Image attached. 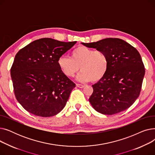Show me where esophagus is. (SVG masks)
<instances>
[{
	"mask_svg": "<svg viewBox=\"0 0 155 155\" xmlns=\"http://www.w3.org/2000/svg\"><path fill=\"white\" fill-rule=\"evenodd\" d=\"M76 86H77V87L81 88L84 87V85H82V84H76Z\"/></svg>",
	"mask_w": 155,
	"mask_h": 155,
	"instance_id": "obj_1",
	"label": "esophagus"
}]
</instances>
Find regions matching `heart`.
Segmentation results:
<instances>
[{
  "mask_svg": "<svg viewBox=\"0 0 155 155\" xmlns=\"http://www.w3.org/2000/svg\"><path fill=\"white\" fill-rule=\"evenodd\" d=\"M108 56L103 51L80 46L73 50L70 57L61 56L58 60V65L63 74L73 77L79 71L77 77L80 82H98L104 78L109 68Z\"/></svg>",
  "mask_w": 155,
  "mask_h": 155,
  "instance_id": "1",
  "label": "heart"
}]
</instances>
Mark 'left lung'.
I'll use <instances>...</instances> for the list:
<instances>
[{
    "mask_svg": "<svg viewBox=\"0 0 155 155\" xmlns=\"http://www.w3.org/2000/svg\"><path fill=\"white\" fill-rule=\"evenodd\" d=\"M81 44L103 51L109 58L106 74L92 85L94 91L89 102L93 108L104 115H113L126 110L139 97L145 73L139 52L119 38Z\"/></svg>",
    "mask_w": 155,
    "mask_h": 155,
    "instance_id": "8db88e82",
    "label": "left lung"
}]
</instances>
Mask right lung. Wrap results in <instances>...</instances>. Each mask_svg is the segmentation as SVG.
<instances>
[{"label":"right lung","instance_id":"add662e5","mask_svg":"<svg viewBox=\"0 0 155 155\" xmlns=\"http://www.w3.org/2000/svg\"><path fill=\"white\" fill-rule=\"evenodd\" d=\"M76 43L41 38L16 54L11 75L16 99L24 109L46 117L63 110L75 84L63 74L58 60Z\"/></svg>","mask_w":155,"mask_h":155}]
</instances>
